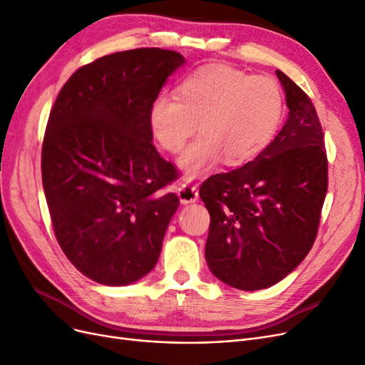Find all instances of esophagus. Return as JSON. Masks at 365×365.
Listing matches in <instances>:
<instances>
[{"mask_svg":"<svg viewBox=\"0 0 365 365\" xmlns=\"http://www.w3.org/2000/svg\"><path fill=\"white\" fill-rule=\"evenodd\" d=\"M179 198L182 205H190V203H195L198 200V191L197 187L191 183H183L179 187Z\"/></svg>","mask_w":365,"mask_h":365,"instance_id":"1","label":"esophagus"}]
</instances>
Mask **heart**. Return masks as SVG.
Listing matches in <instances>:
<instances>
[{
  "mask_svg": "<svg viewBox=\"0 0 365 365\" xmlns=\"http://www.w3.org/2000/svg\"><path fill=\"white\" fill-rule=\"evenodd\" d=\"M284 111L279 84L224 64L203 66L187 75L178 96L162 93L148 108V126L162 148L179 152L197 130L201 135L179 158L186 179L224 158L242 165L262 153L275 137Z\"/></svg>",
  "mask_w": 365,
  "mask_h": 365,
  "instance_id": "heart-1",
  "label": "heart"
}]
</instances>
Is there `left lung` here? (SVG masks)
Returning <instances> with one entry per match:
<instances>
[{
    "label": "left lung",
    "mask_w": 365,
    "mask_h": 365,
    "mask_svg": "<svg viewBox=\"0 0 365 365\" xmlns=\"http://www.w3.org/2000/svg\"><path fill=\"white\" fill-rule=\"evenodd\" d=\"M286 125L254 160L200 187L210 215L206 262L239 290L267 289L312 250L328 190V160L316 108L281 71Z\"/></svg>",
    "instance_id": "1"
}]
</instances>
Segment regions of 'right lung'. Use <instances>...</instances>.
I'll return each mask as SVG.
<instances>
[{
    "label": "right lung",
    "instance_id": "obj_1",
    "mask_svg": "<svg viewBox=\"0 0 365 365\" xmlns=\"http://www.w3.org/2000/svg\"><path fill=\"white\" fill-rule=\"evenodd\" d=\"M182 53L140 48L78 69L53 103L42 147V180L53 232L78 271L128 286L155 267L179 207L160 190L175 168L153 145L148 108Z\"/></svg>",
    "mask_w": 365,
    "mask_h": 365
}]
</instances>
